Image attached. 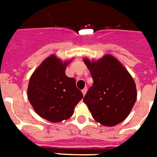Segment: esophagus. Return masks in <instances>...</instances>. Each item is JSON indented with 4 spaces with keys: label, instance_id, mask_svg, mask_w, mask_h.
Returning <instances> with one entry per match:
<instances>
[{
    "label": "esophagus",
    "instance_id": "34e87169",
    "mask_svg": "<svg viewBox=\"0 0 157 157\" xmlns=\"http://www.w3.org/2000/svg\"><path fill=\"white\" fill-rule=\"evenodd\" d=\"M86 92H87V88H84L82 90V94H83V96H85L86 95Z\"/></svg>",
    "mask_w": 157,
    "mask_h": 157
}]
</instances>
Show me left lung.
I'll list each match as a JSON object with an SVG mask.
<instances>
[{
    "instance_id": "left-lung-1",
    "label": "left lung",
    "mask_w": 157,
    "mask_h": 157,
    "mask_svg": "<svg viewBox=\"0 0 157 157\" xmlns=\"http://www.w3.org/2000/svg\"><path fill=\"white\" fill-rule=\"evenodd\" d=\"M83 61L94 80L83 102L96 121L106 127L117 125L128 116L137 99L133 78L110 54L92 61L84 58Z\"/></svg>"
}]
</instances>
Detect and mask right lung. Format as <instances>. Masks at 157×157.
<instances>
[{"label":"right lung","instance_id":"right-lung-1","mask_svg":"<svg viewBox=\"0 0 157 157\" xmlns=\"http://www.w3.org/2000/svg\"><path fill=\"white\" fill-rule=\"evenodd\" d=\"M70 61L63 62L51 55L30 76L27 97L38 116L52 123L67 120L83 95L74 78L65 74Z\"/></svg>","mask_w":157,"mask_h":157}]
</instances>
